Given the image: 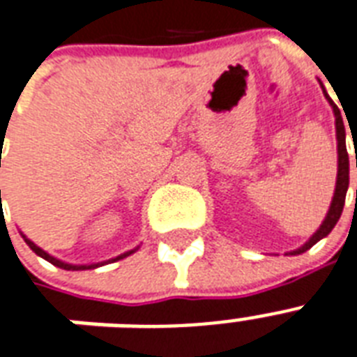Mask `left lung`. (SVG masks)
<instances>
[{
  "mask_svg": "<svg viewBox=\"0 0 357 357\" xmlns=\"http://www.w3.org/2000/svg\"><path fill=\"white\" fill-rule=\"evenodd\" d=\"M322 87V93H324L326 100L330 102L331 109H333V115H335V135H337V181H335V192H333V199H331L330 208H328V214H326L324 222L320 223V227L314 231V234L311 238L294 251H289L287 255H300L303 251L311 250L319 240H322L324 236L331 233V229L335 227V223L339 222V218L342 214V206H344V197H347L348 192V153H347V132H344V124H342V117L339 107L335 106V102L331 100L330 95L326 93L324 85L320 84ZM357 165V162H356Z\"/></svg>",
  "mask_w": 357,
  "mask_h": 357,
  "instance_id": "left-lung-1",
  "label": "left lung"
}]
</instances>
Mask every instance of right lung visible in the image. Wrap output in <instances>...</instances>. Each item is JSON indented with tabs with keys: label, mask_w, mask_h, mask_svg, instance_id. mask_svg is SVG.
<instances>
[{
	"label": "right lung",
	"mask_w": 357,
	"mask_h": 357,
	"mask_svg": "<svg viewBox=\"0 0 357 357\" xmlns=\"http://www.w3.org/2000/svg\"><path fill=\"white\" fill-rule=\"evenodd\" d=\"M0 193H1V192H0ZM20 234H22V238L26 240V244L29 245V248H31V250L35 251V253H37L38 257H43L44 261L52 262V264H54V266L63 268V270H73V272H76V270H95V268L104 266V264H107V262L121 261V259H124V257L132 255V253H135V251L139 250V245H137V248H134V250L126 251V253H121V255H117V257H115V259H109V261H104V262H95V264H70V262H65V261H61V259H57V257L50 255L48 251H44L43 248H38V245L35 244V242H33V240L27 238V236H26V234H24V233H20Z\"/></svg>",
	"instance_id": "add662e5"
}]
</instances>
